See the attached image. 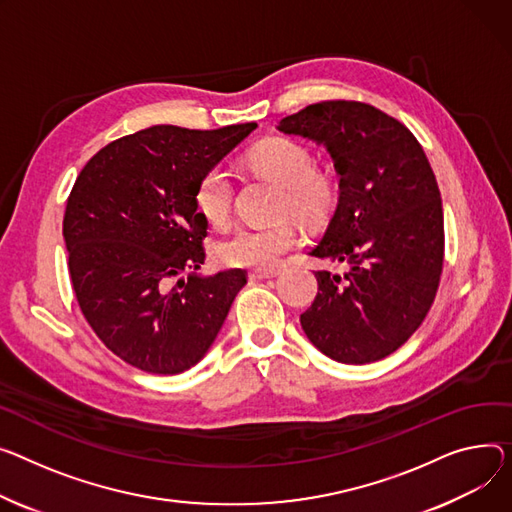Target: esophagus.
Instances as JSON below:
<instances>
[{
	"instance_id": "obj_1",
	"label": "esophagus",
	"mask_w": 512,
	"mask_h": 512,
	"mask_svg": "<svg viewBox=\"0 0 512 512\" xmlns=\"http://www.w3.org/2000/svg\"><path fill=\"white\" fill-rule=\"evenodd\" d=\"M278 276V269H253L249 271V280L257 282V280H267V278H274Z\"/></svg>"
}]
</instances>
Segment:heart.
<instances>
[{
	"instance_id": "1",
	"label": "heart",
	"mask_w": 512,
	"mask_h": 512,
	"mask_svg": "<svg viewBox=\"0 0 512 512\" xmlns=\"http://www.w3.org/2000/svg\"><path fill=\"white\" fill-rule=\"evenodd\" d=\"M255 173L284 187V208L304 222H317L329 208L331 187L315 173V156L302 144L276 138L249 154ZM197 210L214 226H224L232 212V181L224 168H212L203 175L195 191ZM300 243L294 224L278 222L238 228L220 247L226 265L271 269Z\"/></svg>"
}]
</instances>
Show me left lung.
<instances>
[{
    "mask_svg": "<svg viewBox=\"0 0 512 512\" xmlns=\"http://www.w3.org/2000/svg\"><path fill=\"white\" fill-rule=\"evenodd\" d=\"M278 131L323 146L339 181L309 255L346 271H315L319 292L300 325L335 362H377L422 325L440 282L445 226L430 162L410 129L364 102H317Z\"/></svg>",
    "mask_w": 512,
    "mask_h": 512,
    "instance_id": "1",
    "label": "left lung"
}]
</instances>
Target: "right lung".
<instances>
[{
	"instance_id": "1",
	"label": "right lung",
	"mask_w": 512,
	"mask_h": 512,
	"mask_svg": "<svg viewBox=\"0 0 512 512\" xmlns=\"http://www.w3.org/2000/svg\"><path fill=\"white\" fill-rule=\"evenodd\" d=\"M255 127L152 125L98 150L78 175L63 218L72 286L94 333L127 364L152 374L195 366L247 284L243 269L197 274L208 218L195 191Z\"/></svg>"
}]
</instances>
